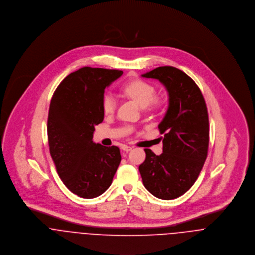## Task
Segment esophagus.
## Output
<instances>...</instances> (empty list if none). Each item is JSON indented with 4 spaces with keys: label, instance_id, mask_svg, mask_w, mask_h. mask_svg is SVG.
Instances as JSON below:
<instances>
[{
    "label": "esophagus",
    "instance_id": "obj_1",
    "mask_svg": "<svg viewBox=\"0 0 255 255\" xmlns=\"http://www.w3.org/2000/svg\"><path fill=\"white\" fill-rule=\"evenodd\" d=\"M124 151H126V152H128V151H130L131 149H132V146H129V145H126V144H123L122 145V147H121Z\"/></svg>",
    "mask_w": 255,
    "mask_h": 255
}]
</instances>
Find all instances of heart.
I'll return each instance as SVG.
<instances>
[{
  "instance_id": "1",
  "label": "heart",
  "mask_w": 255,
  "mask_h": 255,
  "mask_svg": "<svg viewBox=\"0 0 255 255\" xmlns=\"http://www.w3.org/2000/svg\"><path fill=\"white\" fill-rule=\"evenodd\" d=\"M122 92L127 96L136 101L141 108H145L152 105H158L159 101L154 99L155 89L154 87L143 81V80H132L125 83L121 88ZM102 108L106 114H114L116 108V100L114 94L107 93L104 95L102 100Z\"/></svg>"
}]
</instances>
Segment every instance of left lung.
Listing matches in <instances>:
<instances>
[{
  "label": "left lung",
  "instance_id": "1",
  "mask_svg": "<svg viewBox=\"0 0 255 255\" xmlns=\"http://www.w3.org/2000/svg\"><path fill=\"white\" fill-rule=\"evenodd\" d=\"M165 86L169 105L158 125L163 152L145 148L139 166L144 188L160 199H174L195 184L207 156L209 121L204 98L195 81L173 66H160L141 75Z\"/></svg>",
  "mask_w": 255,
  "mask_h": 255
}]
</instances>
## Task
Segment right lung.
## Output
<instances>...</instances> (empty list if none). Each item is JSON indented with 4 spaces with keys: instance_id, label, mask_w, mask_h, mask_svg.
I'll use <instances>...</instances> for the list:
<instances>
[{
    "instance_id": "right-lung-1",
    "label": "right lung",
    "mask_w": 255,
    "mask_h": 255,
    "mask_svg": "<svg viewBox=\"0 0 255 255\" xmlns=\"http://www.w3.org/2000/svg\"><path fill=\"white\" fill-rule=\"evenodd\" d=\"M122 74L121 70L82 67L60 82L51 100L50 153L63 184L80 198L104 194L121 161L118 146L96 143L93 134L104 120L105 90Z\"/></svg>"
}]
</instances>
